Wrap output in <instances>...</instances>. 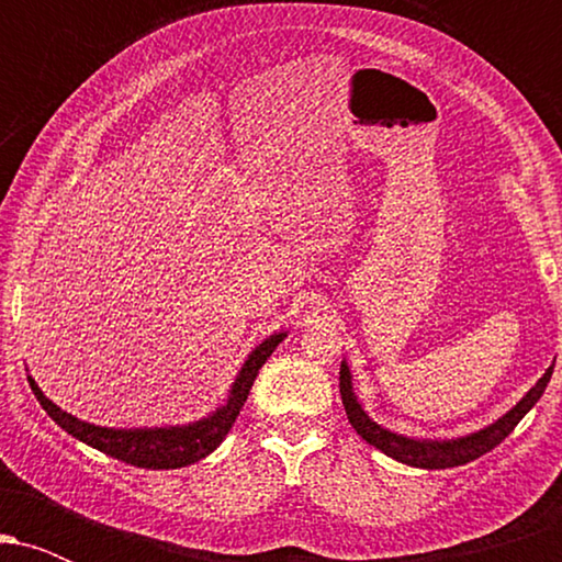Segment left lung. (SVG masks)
<instances>
[{
	"label": "left lung",
	"instance_id": "left-lung-1",
	"mask_svg": "<svg viewBox=\"0 0 562 562\" xmlns=\"http://www.w3.org/2000/svg\"><path fill=\"white\" fill-rule=\"evenodd\" d=\"M552 367L539 378V383L507 412L505 417H499V420L488 425V428L479 430V434L451 438V441H428V438L398 436L393 434V430H385L383 425L372 423L370 415L362 409V404L357 402L351 372H348L346 362L340 364V398H344L348 423L353 425V430H357L367 443H372V447L383 451V454L393 457V460L404 462V465L443 470V468H457V465H465V462L479 460L481 454L492 451L496 443L505 441V438L515 430V425L524 420L526 412L541 398V393H544L547 383H550L552 378Z\"/></svg>",
	"mask_w": 562,
	"mask_h": 562
}]
</instances>
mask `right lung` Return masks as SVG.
I'll use <instances>...</instances> for the list:
<instances>
[{
  "mask_svg": "<svg viewBox=\"0 0 562 562\" xmlns=\"http://www.w3.org/2000/svg\"><path fill=\"white\" fill-rule=\"evenodd\" d=\"M285 333L269 335L263 344H259L250 351V357L245 359L240 375L235 378L227 404L218 406L214 415L203 417V420L192 425H177V428H134V430H115V428H100V425L83 423L79 417L68 415L60 406L49 402L44 396L42 389L34 383V378L29 375V385L34 391V396L42 404V409L47 412L53 420L60 425L63 430H68L70 436L79 438V441L89 443L92 449L105 451V454L115 457V460L126 462L134 468H147V470H173L192 465V462L203 460L205 454H211L218 443L224 441V436L229 434V428L235 425L237 415H240L245 398H248L250 385H254L256 375L272 357V351L282 344Z\"/></svg>",
  "mask_w": 562,
  "mask_h": 562,
  "instance_id": "add662e5",
  "label": "right lung"
}]
</instances>
